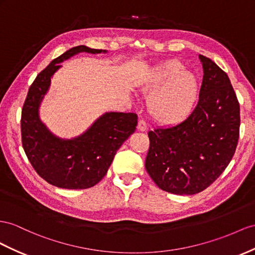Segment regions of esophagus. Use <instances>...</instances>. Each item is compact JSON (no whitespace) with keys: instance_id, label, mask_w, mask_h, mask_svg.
<instances>
[{"instance_id":"34e87169","label":"esophagus","mask_w":255,"mask_h":255,"mask_svg":"<svg viewBox=\"0 0 255 255\" xmlns=\"http://www.w3.org/2000/svg\"><path fill=\"white\" fill-rule=\"evenodd\" d=\"M138 129L140 130V131H145V130L147 129V125L144 120H140L139 123H138Z\"/></svg>"}]
</instances>
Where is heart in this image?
<instances>
[{
    "label": "heart",
    "mask_w": 255,
    "mask_h": 255,
    "mask_svg": "<svg viewBox=\"0 0 255 255\" xmlns=\"http://www.w3.org/2000/svg\"><path fill=\"white\" fill-rule=\"evenodd\" d=\"M152 94L148 111L154 119L166 125L181 123L191 114L198 96V82L178 60H169L153 72L144 85Z\"/></svg>",
    "instance_id": "1"
}]
</instances>
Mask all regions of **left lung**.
<instances>
[{"label": "left lung", "mask_w": 255, "mask_h": 255, "mask_svg": "<svg viewBox=\"0 0 255 255\" xmlns=\"http://www.w3.org/2000/svg\"><path fill=\"white\" fill-rule=\"evenodd\" d=\"M204 78L199 100L186 120L148 131L145 169L162 191L202 192L230 164L237 147L240 107L227 74L200 55Z\"/></svg>", "instance_id": "left-lung-1"}]
</instances>
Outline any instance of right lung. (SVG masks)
I'll use <instances>...</instances> for the list:
<instances>
[{
	"label": "right lung",
	"instance_id": "right-lung-1",
	"mask_svg": "<svg viewBox=\"0 0 255 255\" xmlns=\"http://www.w3.org/2000/svg\"><path fill=\"white\" fill-rule=\"evenodd\" d=\"M81 51L99 54L102 49L81 45L54 59L32 83L21 111V142L30 164L49 184L68 190H84L101 181L117 149L138 124L134 113H106L83 135L60 140L40 122L38 107L51 76L61 67L60 62Z\"/></svg>",
	"mask_w": 255,
	"mask_h": 255
}]
</instances>
